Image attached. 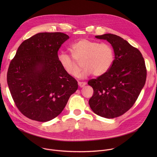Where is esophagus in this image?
Wrapping results in <instances>:
<instances>
[{"instance_id": "obj_1", "label": "esophagus", "mask_w": 157, "mask_h": 157, "mask_svg": "<svg viewBox=\"0 0 157 157\" xmlns=\"http://www.w3.org/2000/svg\"><path fill=\"white\" fill-rule=\"evenodd\" d=\"M78 86H79L80 87H83L84 86H85L86 83L84 82H78Z\"/></svg>"}]
</instances>
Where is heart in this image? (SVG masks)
I'll list each match as a JSON object with an SVG mask.
<instances>
[{
    "label": "heart",
    "instance_id": "b5f03b06",
    "mask_svg": "<svg viewBox=\"0 0 157 157\" xmlns=\"http://www.w3.org/2000/svg\"><path fill=\"white\" fill-rule=\"evenodd\" d=\"M71 56L65 52L58 55V60L69 75L76 77L83 66L80 77L91 74L98 77L106 74L111 67L114 59L112 46L107 43L82 39L71 45Z\"/></svg>",
    "mask_w": 157,
    "mask_h": 157
}]
</instances>
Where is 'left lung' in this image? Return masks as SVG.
I'll use <instances>...</instances> for the list:
<instances>
[{
	"mask_svg": "<svg viewBox=\"0 0 157 157\" xmlns=\"http://www.w3.org/2000/svg\"><path fill=\"white\" fill-rule=\"evenodd\" d=\"M95 37L111 44L115 59L106 74L88 81L94 90L89 104L97 115L113 118L133 106L145 85L147 70L140 51L123 38L112 34Z\"/></svg>",
	"mask_w": 157,
	"mask_h": 157,
	"instance_id": "obj_1",
	"label": "left lung"
}]
</instances>
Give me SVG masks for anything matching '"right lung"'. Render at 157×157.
I'll return each instance as SVG.
<instances>
[{"label":"right lung","mask_w":157,"mask_h":157,"mask_svg":"<svg viewBox=\"0 0 157 157\" xmlns=\"http://www.w3.org/2000/svg\"><path fill=\"white\" fill-rule=\"evenodd\" d=\"M69 38L59 32L36 34L23 42L10 63L7 83L12 98L31 120L56 118L78 88L77 80L58 60V51Z\"/></svg>","instance_id":"right-lung-1"}]
</instances>
